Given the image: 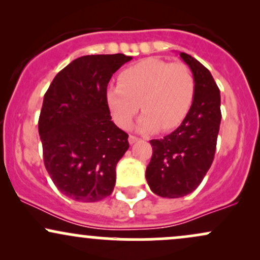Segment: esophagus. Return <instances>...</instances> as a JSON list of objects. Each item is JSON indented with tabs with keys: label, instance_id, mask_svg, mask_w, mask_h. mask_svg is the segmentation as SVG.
<instances>
[{
	"label": "esophagus",
	"instance_id": "esophagus-1",
	"mask_svg": "<svg viewBox=\"0 0 260 260\" xmlns=\"http://www.w3.org/2000/svg\"><path fill=\"white\" fill-rule=\"evenodd\" d=\"M138 137H136V136H132V134H131L129 137H128V142H129V144H134V143L136 142H138Z\"/></svg>",
	"mask_w": 260,
	"mask_h": 260
}]
</instances>
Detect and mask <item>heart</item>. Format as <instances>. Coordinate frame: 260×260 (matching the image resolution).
<instances>
[{"instance_id":"b5f03b06","label":"heart","mask_w":260,"mask_h":260,"mask_svg":"<svg viewBox=\"0 0 260 260\" xmlns=\"http://www.w3.org/2000/svg\"><path fill=\"white\" fill-rule=\"evenodd\" d=\"M196 96V82L189 68L149 57L122 71L118 85L106 92L107 105L116 123L122 128L140 109L144 111L137 122L143 132L177 127L186 118Z\"/></svg>"}]
</instances>
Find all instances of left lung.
<instances>
[{"mask_svg": "<svg viewBox=\"0 0 260 260\" xmlns=\"http://www.w3.org/2000/svg\"><path fill=\"white\" fill-rule=\"evenodd\" d=\"M196 82V96L180 127L161 139L150 140L153 156L145 177L155 194L181 198L192 193L207 175L215 155L220 129V90L209 70L180 52Z\"/></svg>", "mask_w": 260, "mask_h": 260, "instance_id": "obj_1", "label": "left lung"}]
</instances>
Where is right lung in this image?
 Instances as JSON below:
<instances>
[{
    "mask_svg": "<svg viewBox=\"0 0 260 260\" xmlns=\"http://www.w3.org/2000/svg\"><path fill=\"white\" fill-rule=\"evenodd\" d=\"M131 59L123 53L82 56L59 71L45 92L39 117L45 168L73 201L99 202L115 187L116 165L129 143L111 121L106 90L112 74Z\"/></svg>",
    "mask_w": 260,
    "mask_h": 260,
    "instance_id": "obj_1",
    "label": "right lung"
}]
</instances>
